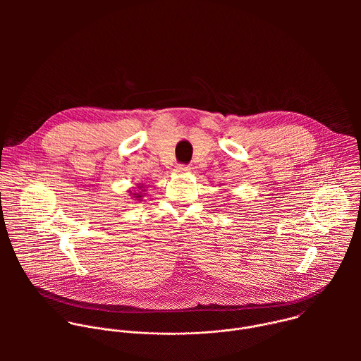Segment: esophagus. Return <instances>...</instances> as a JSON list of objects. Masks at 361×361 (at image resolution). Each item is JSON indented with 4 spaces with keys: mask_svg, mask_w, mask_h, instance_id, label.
I'll list each match as a JSON object with an SVG mask.
<instances>
[{
    "mask_svg": "<svg viewBox=\"0 0 361 361\" xmlns=\"http://www.w3.org/2000/svg\"><path fill=\"white\" fill-rule=\"evenodd\" d=\"M190 171H191L190 166H185V164H178L176 167V173H178V174H185V173H190Z\"/></svg>",
    "mask_w": 361,
    "mask_h": 361,
    "instance_id": "obj_1",
    "label": "esophagus"
}]
</instances>
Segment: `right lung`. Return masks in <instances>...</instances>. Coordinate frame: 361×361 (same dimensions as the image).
Instances as JSON below:
<instances>
[{"mask_svg":"<svg viewBox=\"0 0 361 361\" xmlns=\"http://www.w3.org/2000/svg\"><path fill=\"white\" fill-rule=\"evenodd\" d=\"M138 190H141V191H137V192H133V197H134V198H137V200H140V201H141V198H142V191H145V190H144V187H142V185H141V184H140V185H138Z\"/></svg>","mask_w":361,"mask_h":361,"instance_id":"1","label":"right lung"}]
</instances>
